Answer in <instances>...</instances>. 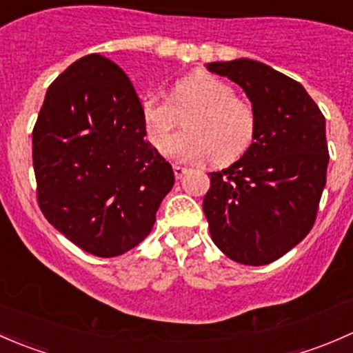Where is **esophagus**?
<instances>
[{
    "mask_svg": "<svg viewBox=\"0 0 353 353\" xmlns=\"http://www.w3.org/2000/svg\"><path fill=\"white\" fill-rule=\"evenodd\" d=\"M172 169H174V176H176V179H181V177H183L188 170L186 167H181V165H177V163H174Z\"/></svg>",
    "mask_w": 353,
    "mask_h": 353,
    "instance_id": "esophagus-1",
    "label": "esophagus"
}]
</instances>
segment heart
I'll use <instances>...</instances> for the list:
<instances>
[{
	"label": "heart",
	"mask_w": 353,
	"mask_h": 353,
	"mask_svg": "<svg viewBox=\"0 0 353 353\" xmlns=\"http://www.w3.org/2000/svg\"><path fill=\"white\" fill-rule=\"evenodd\" d=\"M194 110L185 118L187 131L168 142L176 123V112ZM147 137L155 148L179 160L203 162L212 157L216 165H229L245 154L256 131L254 110L236 99L227 81L208 71H194L181 78L172 90V104L147 99L140 109Z\"/></svg>",
	"instance_id": "heart-1"
}]
</instances>
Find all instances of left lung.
<instances>
[{
  "label": "left lung",
  "mask_w": 353,
  "mask_h": 353,
  "mask_svg": "<svg viewBox=\"0 0 353 353\" xmlns=\"http://www.w3.org/2000/svg\"><path fill=\"white\" fill-rule=\"evenodd\" d=\"M239 85L256 116L252 143L237 162L210 172L203 198L216 248L243 265L275 261L312 229L326 184V121L299 81L241 58L206 65Z\"/></svg>",
  "instance_id": "1"
}]
</instances>
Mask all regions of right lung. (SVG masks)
I'll list each match as a JSON object with an SVG mask.
<instances>
[{"label": "right lung", "instance_id": "obj_1", "mask_svg": "<svg viewBox=\"0 0 353 353\" xmlns=\"http://www.w3.org/2000/svg\"><path fill=\"white\" fill-rule=\"evenodd\" d=\"M140 109L123 70L90 54L52 81L32 133L42 213L101 258L140 244L174 186L170 163L145 140Z\"/></svg>", "mask_w": 353, "mask_h": 353}]
</instances>
